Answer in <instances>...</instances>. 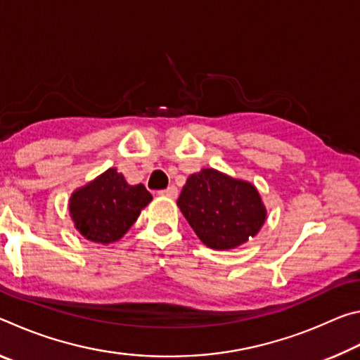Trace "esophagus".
Masks as SVG:
<instances>
[{
  "label": "esophagus",
  "instance_id": "obj_1",
  "mask_svg": "<svg viewBox=\"0 0 360 360\" xmlns=\"http://www.w3.org/2000/svg\"><path fill=\"white\" fill-rule=\"evenodd\" d=\"M158 195H160V197H167V198H176L178 197V188H176L174 186H169L168 188H165V191L158 192Z\"/></svg>",
  "mask_w": 360,
  "mask_h": 360
}]
</instances>
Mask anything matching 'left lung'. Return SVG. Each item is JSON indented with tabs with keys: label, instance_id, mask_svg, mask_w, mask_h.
<instances>
[{
	"label": "left lung",
	"instance_id": "left-lung-1",
	"mask_svg": "<svg viewBox=\"0 0 360 360\" xmlns=\"http://www.w3.org/2000/svg\"><path fill=\"white\" fill-rule=\"evenodd\" d=\"M178 206L202 243L217 251L246 243L259 233L266 219L260 193L251 182L214 168L188 176Z\"/></svg>",
	"mask_w": 360,
	"mask_h": 360
}]
</instances>
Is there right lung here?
<instances>
[{"label":"right lung","mask_w":360,"mask_h":360,"mask_svg":"<svg viewBox=\"0 0 360 360\" xmlns=\"http://www.w3.org/2000/svg\"><path fill=\"white\" fill-rule=\"evenodd\" d=\"M150 200L152 195L143 184L130 186L124 174L109 168L72 192L70 214L84 238L109 245L129 231Z\"/></svg>","instance_id":"1"}]
</instances>
